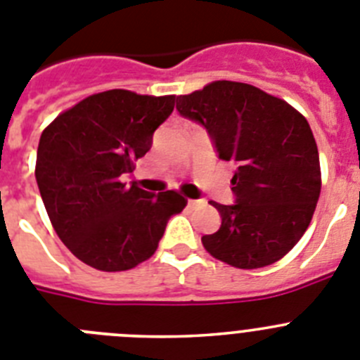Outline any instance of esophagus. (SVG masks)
Returning <instances> with one entry per match:
<instances>
[{
    "label": "esophagus",
    "instance_id": "34e87169",
    "mask_svg": "<svg viewBox=\"0 0 360 360\" xmlns=\"http://www.w3.org/2000/svg\"><path fill=\"white\" fill-rule=\"evenodd\" d=\"M202 203L203 200H187V205H189V207H198Z\"/></svg>",
    "mask_w": 360,
    "mask_h": 360
}]
</instances>
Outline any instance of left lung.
Listing matches in <instances>:
<instances>
[{"instance_id":"1","label":"left lung","mask_w":360,"mask_h":360,"mask_svg":"<svg viewBox=\"0 0 360 360\" xmlns=\"http://www.w3.org/2000/svg\"><path fill=\"white\" fill-rule=\"evenodd\" d=\"M176 110L207 129L218 158L236 165V202H211L221 225L202 238L205 250L236 269L281 259L301 240L319 200V153L310 124L283 98L234 81L180 95Z\"/></svg>"}]
</instances>
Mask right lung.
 <instances>
[{
	"instance_id": "add662e5",
	"label": "right lung",
	"mask_w": 360,
	"mask_h": 360,
	"mask_svg": "<svg viewBox=\"0 0 360 360\" xmlns=\"http://www.w3.org/2000/svg\"><path fill=\"white\" fill-rule=\"evenodd\" d=\"M173 108L174 95L108 90L66 110L41 135L36 180L44 209L86 265L120 272L146 262L171 216L186 207L176 191L151 195L122 182Z\"/></svg>"
}]
</instances>
